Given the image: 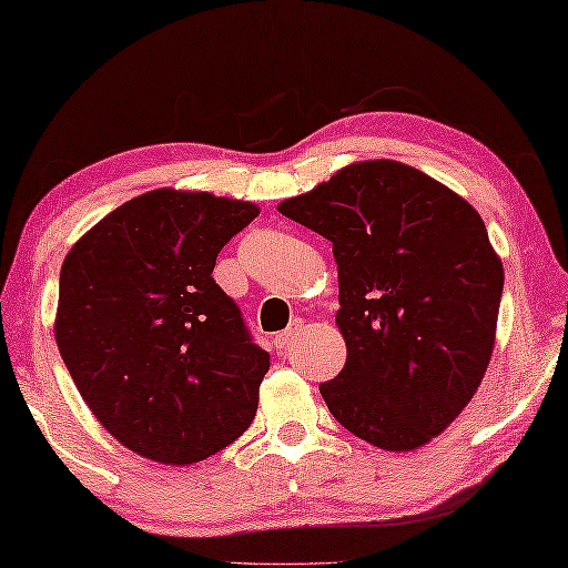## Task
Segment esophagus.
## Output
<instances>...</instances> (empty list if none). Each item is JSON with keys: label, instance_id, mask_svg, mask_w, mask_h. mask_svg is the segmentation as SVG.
I'll list each match as a JSON object with an SVG mask.
<instances>
[{"label": "esophagus", "instance_id": "obj_1", "mask_svg": "<svg viewBox=\"0 0 568 568\" xmlns=\"http://www.w3.org/2000/svg\"><path fill=\"white\" fill-rule=\"evenodd\" d=\"M300 332V322L294 324V327H290V329H284V332H278L276 337H274V345H276V349H286L292 345V339H294V334Z\"/></svg>", "mask_w": 568, "mask_h": 568}]
</instances>
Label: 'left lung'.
Masks as SVG:
<instances>
[{
    "label": "left lung",
    "mask_w": 568,
    "mask_h": 568,
    "mask_svg": "<svg viewBox=\"0 0 568 568\" xmlns=\"http://www.w3.org/2000/svg\"><path fill=\"white\" fill-rule=\"evenodd\" d=\"M278 213L332 241L347 362L320 393L342 427L417 450L463 413L496 345L504 264L448 185L375 158L339 169Z\"/></svg>",
    "instance_id": "left-lung-1"
}]
</instances>
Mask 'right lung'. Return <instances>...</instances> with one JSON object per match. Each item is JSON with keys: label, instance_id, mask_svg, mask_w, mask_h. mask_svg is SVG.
<instances>
[{"label": "right lung", "instance_id": "add662e5", "mask_svg": "<svg viewBox=\"0 0 568 568\" xmlns=\"http://www.w3.org/2000/svg\"><path fill=\"white\" fill-rule=\"evenodd\" d=\"M256 216L251 201L155 189L64 256L54 342L90 413L148 460H206L254 420L268 355L211 274Z\"/></svg>", "mask_w": 568, "mask_h": 568}]
</instances>
